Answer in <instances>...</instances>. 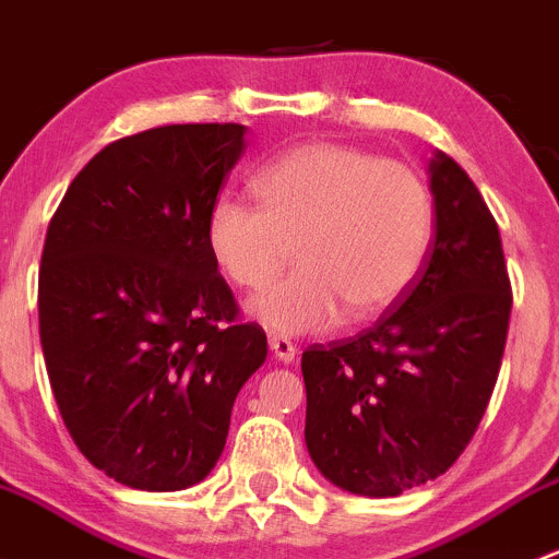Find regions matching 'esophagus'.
<instances>
[{
  "instance_id": "obj_1",
  "label": "esophagus",
  "mask_w": 559,
  "mask_h": 559,
  "mask_svg": "<svg viewBox=\"0 0 559 559\" xmlns=\"http://www.w3.org/2000/svg\"><path fill=\"white\" fill-rule=\"evenodd\" d=\"M270 348H273L275 359H281V362H292L297 354V346L286 335H270Z\"/></svg>"
}]
</instances>
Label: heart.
<instances>
[{"mask_svg":"<svg viewBox=\"0 0 559 559\" xmlns=\"http://www.w3.org/2000/svg\"><path fill=\"white\" fill-rule=\"evenodd\" d=\"M258 205L218 197L205 238L218 270L259 289L292 259L300 267L251 300L281 332L373 319L419 278L436 233L430 186L414 167L341 143L286 151L257 178Z\"/></svg>","mask_w":559,"mask_h":559,"instance_id":"1","label":"heart"}]
</instances>
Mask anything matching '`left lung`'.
I'll return each mask as SVG.
<instances>
[{"label":"left lung","instance_id":"obj_1","mask_svg":"<svg viewBox=\"0 0 559 559\" xmlns=\"http://www.w3.org/2000/svg\"><path fill=\"white\" fill-rule=\"evenodd\" d=\"M430 189L436 235L414 286L359 335L302 352L311 460L368 498L447 473L503 362L514 297L498 222L452 156L430 162Z\"/></svg>","mask_w":559,"mask_h":559}]
</instances>
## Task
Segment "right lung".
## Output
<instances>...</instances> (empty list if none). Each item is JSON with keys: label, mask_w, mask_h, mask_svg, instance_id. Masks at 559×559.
<instances>
[{"label": "right lung", "mask_w": 559, "mask_h": 559, "mask_svg": "<svg viewBox=\"0 0 559 559\" xmlns=\"http://www.w3.org/2000/svg\"><path fill=\"white\" fill-rule=\"evenodd\" d=\"M243 123H170L105 145L67 189L39 259V343L81 454L134 489L202 481L267 357L205 238Z\"/></svg>", "instance_id": "right-lung-1"}]
</instances>
